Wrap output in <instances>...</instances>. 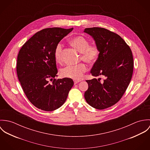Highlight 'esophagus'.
<instances>
[{"instance_id":"esophagus-1","label":"esophagus","mask_w":150,"mask_h":150,"mask_svg":"<svg viewBox=\"0 0 150 150\" xmlns=\"http://www.w3.org/2000/svg\"><path fill=\"white\" fill-rule=\"evenodd\" d=\"M80 82V81H78V80H74V84H77V83H79Z\"/></svg>"}]
</instances>
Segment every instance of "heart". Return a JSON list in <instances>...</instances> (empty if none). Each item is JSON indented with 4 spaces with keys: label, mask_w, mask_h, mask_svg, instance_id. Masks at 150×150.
Instances as JSON below:
<instances>
[{
    "label": "heart",
    "mask_w": 150,
    "mask_h": 150,
    "mask_svg": "<svg viewBox=\"0 0 150 150\" xmlns=\"http://www.w3.org/2000/svg\"><path fill=\"white\" fill-rule=\"evenodd\" d=\"M71 45L81 54V60L88 64H92L97 59L99 51L95 44H89V40L83 36H77L70 40ZM63 45L58 44L55 50L54 56L57 62L62 61V52ZM86 70V66L84 64H80L74 66H67L61 71L62 76L74 80H80Z\"/></svg>",
    "instance_id": "heart-1"
}]
</instances>
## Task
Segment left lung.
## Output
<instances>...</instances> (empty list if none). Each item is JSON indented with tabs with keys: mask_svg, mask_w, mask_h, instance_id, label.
<instances>
[{
	"mask_svg": "<svg viewBox=\"0 0 150 150\" xmlns=\"http://www.w3.org/2000/svg\"><path fill=\"white\" fill-rule=\"evenodd\" d=\"M84 32L92 36L99 51L91 73L105 77L101 81L95 78L86 80L84 97L91 106L103 110L117 103L127 90L133 74L132 52L122 38L106 29L86 28Z\"/></svg>",
	"mask_w": 150,
	"mask_h": 150,
	"instance_id": "obj_1",
	"label": "left lung"
}]
</instances>
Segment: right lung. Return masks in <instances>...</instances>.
<instances>
[{"label":"right lung","mask_w":150,"mask_h":150,"mask_svg":"<svg viewBox=\"0 0 150 150\" xmlns=\"http://www.w3.org/2000/svg\"><path fill=\"white\" fill-rule=\"evenodd\" d=\"M73 29H44L30 38L19 51L17 73L22 89L29 100L44 111L62 106L74 85L71 79H55L58 70L54 56L57 45Z\"/></svg>","instance_id":"right-lung-1"}]
</instances>
